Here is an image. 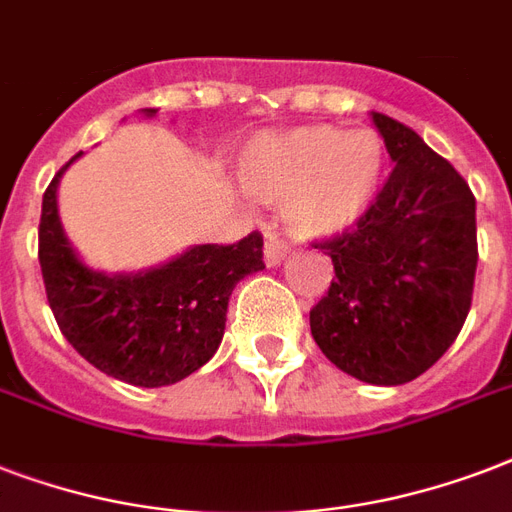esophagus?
Returning <instances> with one entry per match:
<instances>
[{"label": "esophagus", "instance_id": "esophagus-1", "mask_svg": "<svg viewBox=\"0 0 512 512\" xmlns=\"http://www.w3.org/2000/svg\"><path fill=\"white\" fill-rule=\"evenodd\" d=\"M287 255V247L279 236H265V263L279 265Z\"/></svg>", "mask_w": 512, "mask_h": 512}]
</instances>
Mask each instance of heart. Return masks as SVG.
Here are the masks:
<instances>
[{"label":"heart","mask_w":512,"mask_h":512,"mask_svg":"<svg viewBox=\"0 0 512 512\" xmlns=\"http://www.w3.org/2000/svg\"><path fill=\"white\" fill-rule=\"evenodd\" d=\"M386 166L376 131L311 123L255 139L241 158V177L263 201L284 198V222L295 236L333 239L376 204Z\"/></svg>","instance_id":"heart-1"}]
</instances>
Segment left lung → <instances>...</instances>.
Instances as JSON below:
<instances>
[{
    "label": "left lung",
    "mask_w": 512,
    "mask_h": 512,
    "mask_svg": "<svg viewBox=\"0 0 512 512\" xmlns=\"http://www.w3.org/2000/svg\"><path fill=\"white\" fill-rule=\"evenodd\" d=\"M395 169L376 204L319 241L335 279L311 308L327 360L365 384H408L446 354L473 303L475 195L413 128L373 112Z\"/></svg>",
    "instance_id": "left-lung-1"
}]
</instances>
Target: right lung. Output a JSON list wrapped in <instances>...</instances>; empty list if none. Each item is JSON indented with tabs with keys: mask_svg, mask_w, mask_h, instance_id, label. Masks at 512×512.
<instances>
[{
	"mask_svg": "<svg viewBox=\"0 0 512 512\" xmlns=\"http://www.w3.org/2000/svg\"><path fill=\"white\" fill-rule=\"evenodd\" d=\"M155 115V109H144ZM83 152H77L74 163ZM61 166L42 195L39 268L61 333L93 368L134 386L177 384L212 360L225 333L233 287L263 271V236L190 247L142 273L93 271L66 241L58 220Z\"/></svg>",
	"mask_w": 512,
	"mask_h": 512,
	"instance_id": "right-lung-1",
	"label": "right lung"
}]
</instances>
